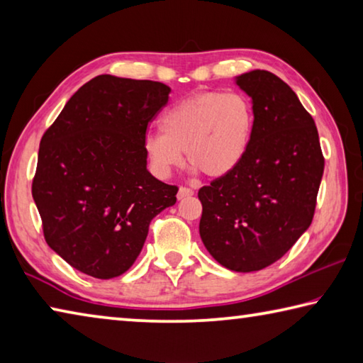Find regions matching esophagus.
<instances>
[{"label":"esophagus","instance_id":"34e87169","mask_svg":"<svg viewBox=\"0 0 363 363\" xmlns=\"http://www.w3.org/2000/svg\"><path fill=\"white\" fill-rule=\"evenodd\" d=\"M192 195H194V190L189 187H179V190H177V200H182L186 199V196H192Z\"/></svg>","mask_w":363,"mask_h":363}]
</instances>
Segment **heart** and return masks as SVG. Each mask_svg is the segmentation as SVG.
<instances>
[{
    "label": "heart",
    "mask_w": 363,
    "mask_h": 363,
    "mask_svg": "<svg viewBox=\"0 0 363 363\" xmlns=\"http://www.w3.org/2000/svg\"><path fill=\"white\" fill-rule=\"evenodd\" d=\"M253 126V106L243 94H196L163 113L162 133L147 134L144 153L158 177H168L181 167L182 150H186L190 164L218 179L240 164L250 147Z\"/></svg>",
    "instance_id": "obj_1"
}]
</instances>
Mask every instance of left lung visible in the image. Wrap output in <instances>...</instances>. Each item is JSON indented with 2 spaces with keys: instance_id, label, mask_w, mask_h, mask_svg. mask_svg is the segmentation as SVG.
Segmentation results:
<instances>
[{
  "instance_id": "8db88e82",
  "label": "left lung",
  "mask_w": 363,
  "mask_h": 363,
  "mask_svg": "<svg viewBox=\"0 0 363 363\" xmlns=\"http://www.w3.org/2000/svg\"><path fill=\"white\" fill-rule=\"evenodd\" d=\"M251 97L253 136L240 164L199 190L200 237L225 269L255 272L279 261L314 218L323 174L315 123L267 70L235 77Z\"/></svg>"
}]
</instances>
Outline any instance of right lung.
<instances>
[{"mask_svg":"<svg viewBox=\"0 0 363 363\" xmlns=\"http://www.w3.org/2000/svg\"><path fill=\"white\" fill-rule=\"evenodd\" d=\"M171 88L150 79L99 75L83 84L40 143L32 186L46 243L94 279L125 274L150 220L176 203V186L147 169L149 121Z\"/></svg>","mask_w":363,"mask_h":363,"instance_id":"1","label":"right lung"}]
</instances>
